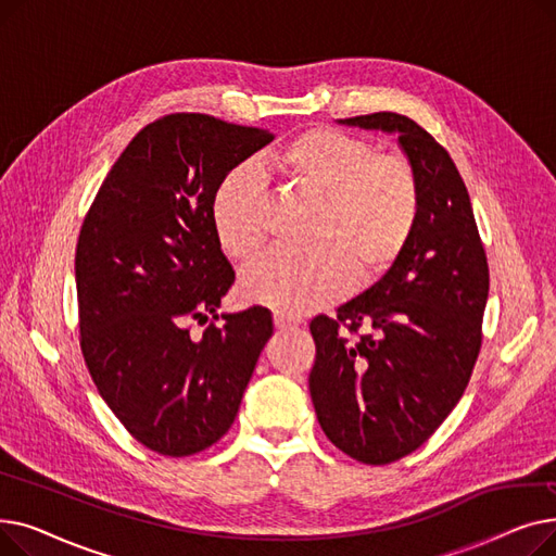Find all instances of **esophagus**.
Instances as JSON below:
<instances>
[{"instance_id":"1","label":"esophagus","mask_w":556,"mask_h":556,"mask_svg":"<svg viewBox=\"0 0 556 556\" xmlns=\"http://www.w3.org/2000/svg\"><path fill=\"white\" fill-rule=\"evenodd\" d=\"M273 319H275V327L277 329H281V331H286V329H295L298 325H300V319L298 317H293V315H286V313H275L273 315Z\"/></svg>"}]
</instances>
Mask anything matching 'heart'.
Here are the masks:
<instances>
[{
    "instance_id": "b5f03b06",
    "label": "heart",
    "mask_w": 556,
    "mask_h": 556,
    "mask_svg": "<svg viewBox=\"0 0 556 556\" xmlns=\"http://www.w3.org/2000/svg\"><path fill=\"white\" fill-rule=\"evenodd\" d=\"M273 170L315 200L304 252H268L241 275L248 302L298 315L323 306L346 286L383 277L410 243L419 218V180L399 153H376L356 135L308 128L270 157ZM218 243L231 258H250L266 241L268 189L250 166H233L212 198Z\"/></svg>"
}]
</instances>
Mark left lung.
<instances>
[{"label": "left lung", "mask_w": 556, "mask_h": 556, "mask_svg": "<svg viewBox=\"0 0 556 556\" xmlns=\"http://www.w3.org/2000/svg\"><path fill=\"white\" fill-rule=\"evenodd\" d=\"M342 124L399 135L421 195L413 239L386 277L308 327L317 421L333 446L376 466L428 442L469 386L489 263L469 191L440 141L396 112Z\"/></svg>", "instance_id": "8db88e82"}]
</instances>
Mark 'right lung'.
<instances>
[{
	"instance_id": "right-lung-1",
	"label": "right lung",
	"mask_w": 556,
	"mask_h": 556,
	"mask_svg": "<svg viewBox=\"0 0 556 556\" xmlns=\"http://www.w3.org/2000/svg\"><path fill=\"white\" fill-rule=\"evenodd\" d=\"M273 139L210 114H164L132 137L80 225L85 365L116 419L160 455L187 457L220 440L273 336L263 306L218 325L233 270L212 220L220 180ZM207 318L191 337L188 325Z\"/></svg>"
}]
</instances>
